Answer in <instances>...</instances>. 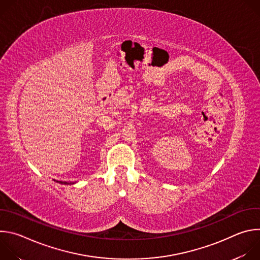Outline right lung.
<instances>
[{
	"mask_svg": "<svg viewBox=\"0 0 260 260\" xmlns=\"http://www.w3.org/2000/svg\"><path fill=\"white\" fill-rule=\"evenodd\" d=\"M56 182L59 183V184H64V185H66V184H67V185H68V184L70 185V184H75V183H76V182H66V181H56Z\"/></svg>",
	"mask_w": 260,
	"mask_h": 260,
	"instance_id": "1",
	"label": "right lung"
}]
</instances>
